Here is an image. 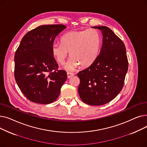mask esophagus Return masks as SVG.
Here are the masks:
<instances>
[{"mask_svg":"<svg viewBox=\"0 0 147 147\" xmlns=\"http://www.w3.org/2000/svg\"><path fill=\"white\" fill-rule=\"evenodd\" d=\"M67 78H70L71 76H73L74 75V74L71 72H67Z\"/></svg>","mask_w":147,"mask_h":147,"instance_id":"esophagus-1","label":"esophagus"}]
</instances>
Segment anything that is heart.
Listing matches in <instances>:
<instances>
[{"mask_svg":"<svg viewBox=\"0 0 147 147\" xmlns=\"http://www.w3.org/2000/svg\"><path fill=\"white\" fill-rule=\"evenodd\" d=\"M61 42L53 44V55L59 64H63L69 52L71 58L65 68L73 70L79 65L87 67L94 63L101 49V36L95 28L74 30L64 34Z\"/></svg>","mask_w":147,"mask_h":147,"instance_id":"obj_1","label":"heart"}]
</instances>
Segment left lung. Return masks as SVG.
Returning a JSON list of instances; mask_svg holds the SVG:
<instances>
[{"instance_id":"left-lung-1","label":"left lung","mask_w":147,"mask_h":147,"mask_svg":"<svg viewBox=\"0 0 147 147\" xmlns=\"http://www.w3.org/2000/svg\"><path fill=\"white\" fill-rule=\"evenodd\" d=\"M93 28L101 30L102 46L94 63L77 74L80 79L78 92L84 103L102 105L110 102L121 90L128 60L124 43L110 28Z\"/></svg>"}]
</instances>
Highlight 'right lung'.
<instances>
[{"label":"right lung","mask_w":147,"mask_h":147,"mask_svg":"<svg viewBox=\"0 0 147 147\" xmlns=\"http://www.w3.org/2000/svg\"><path fill=\"white\" fill-rule=\"evenodd\" d=\"M63 24L43 25L23 37L15 53L14 76L22 93L35 103L48 104L58 98L67 79L59 69L52 47Z\"/></svg>","instance_id":"1"}]
</instances>
